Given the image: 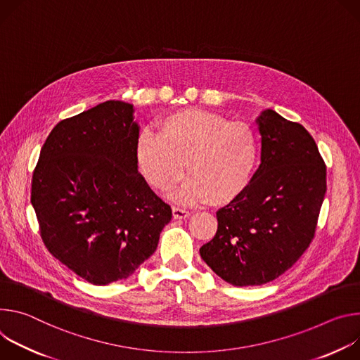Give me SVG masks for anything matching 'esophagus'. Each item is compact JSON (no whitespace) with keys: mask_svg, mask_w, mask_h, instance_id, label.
Listing matches in <instances>:
<instances>
[{"mask_svg":"<svg viewBox=\"0 0 360 360\" xmlns=\"http://www.w3.org/2000/svg\"><path fill=\"white\" fill-rule=\"evenodd\" d=\"M191 213L186 209H181V207H173V217L174 219H187Z\"/></svg>","mask_w":360,"mask_h":360,"instance_id":"obj_1","label":"esophagus"}]
</instances>
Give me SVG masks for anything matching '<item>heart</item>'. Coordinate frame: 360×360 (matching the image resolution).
I'll list each match as a JSON object with an SVG mask.
<instances>
[{
    "mask_svg": "<svg viewBox=\"0 0 360 360\" xmlns=\"http://www.w3.org/2000/svg\"><path fill=\"white\" fill-rule=\"evenodd\" d=\"M137 163L157 191H170L190 176L176 194L184 203L231 202L249 186L259 160L255 130L227 122L219 112L181 108L160 120L158 134L143 130L136 144Z\"/></svg>",
    "mask_w": 360,
    "mask_h": 360,
    "instance_id": "heart-1",
    "label": "heart"
}]
</instances>
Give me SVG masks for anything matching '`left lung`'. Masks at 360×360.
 Returning a JSON list of instances; mask_svg holds the SVG:
<instances>
[{
	"mask_svg": "<svg viewBox=\"0 0 360 360\" xmlns=\"http://www.w3.org/2000/svg\"><path fill=\"white\" fill-rule=\"evenodd\" d=\"M262 163L221 207L200 256L223 281L260 286L290 269L311 243L326 193V165L309 131L266 110L257 118Z\"/></svg>",
	"mask_w": 360,
	"mask_h": 360,
	"instance_id": "obj_1",
	"label": "left lung"
}]
</instances>
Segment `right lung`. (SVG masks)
I'll use <instances>...</instances> for the list:
<instances>
[{"instance_id":"1","label":"right lung","mask_w":360,"mask_h":360,"mask_svg":"<svg viewBox=\"0 0 360 360\" xmlns=\"http://www.w3.org/2000/svg\"><path fill=\"white\" fill-rule=\"evenodd\" d=\"M137 139L133 105L108 100L61 120L32 173L46 248L93 285L131 276L173 216L137 170Z\"/></svg>"}]
</instances>
